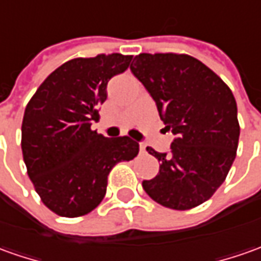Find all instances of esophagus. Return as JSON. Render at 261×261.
<instances>
[{"mask_svg":"<svg viewBox=\"0 0 261 261\" xmlns=\"http://www.w3.org/2000/svg\"><path fill=\"white\" fill-rule=\"evenodd\" d=\"M140 151H141V153H145V144H143V143L140 144Z\"/></svg>","mask_w":261,"mask_h":261,"instance_id":"34e87169","label":"esophagus"}]
</instances>
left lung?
<instances>
[{
	"mask_svg": "<svg viewBox=\"0 0 261 261\" xmlns=\"http://www.w3.org/2000/svg\"><path fill=\"white\" fill-rule=\"evenodd\" d=\"M130 70L175 136L170 153L147 147L160 171L144 180L143 189L168 208L197 207L223 184L236 159L240 125L234 95L214 71L187 54L143 53Z\"/></svg>",
	"mask_w": 261,
	"mask_h": 261,
	"instance_id": "8db88e82",
	"label": "left lung"
}]
</instances>
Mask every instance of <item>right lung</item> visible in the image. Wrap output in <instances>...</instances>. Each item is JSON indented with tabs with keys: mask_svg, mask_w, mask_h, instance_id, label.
Returning <instances> with one entry per match:
<instances>
[{
	"mask_svg": "<svg viewBox=\"0 0 261 261\" xmlns=\"http://www.w3.org/2000/svg\"><path fill=\"white\" fill-rule=\"evenodd\" d=\"M133 56L74 58L53 71L27 104L21 148L35 191L51 212L80 217L93 212L120 161L138 154L130 137L110 138L91 130L107 84L128 68Z\"/></svg>",
	"mask_w": 261,
	"mask_h": 261,
	"instance_id": "right-lung-1",
	"label": "right lung"
}]
</instances>
